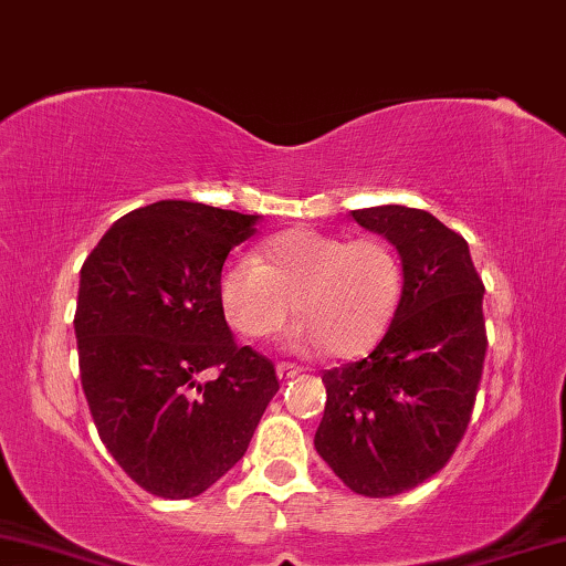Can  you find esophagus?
Segmentation results:
<instances>
[{"instance_id":"1","label":"esophagus","mask_w":566,"mask_h":566,"mask_svg":"<svg viewBox=\"0 0 566 566\" xmlns=\"http://www.w3.org/2000/svg\"><path fill=\"white\" fill-rule=\"evenodd\" d=\"M275 373H277V378H281V380H291V378H296V375L301 373V367L298 365H291V363H277Z\"/></svg>"}]
</instances>
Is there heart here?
<instances>
[{"label":"heart","mask_w":566,"mask_h":566,"mask_svg":"<svg viewBox=\"0 0 566 566\" xmlns=\"http://www.w3.org/2000/svg\"><path fill=\"white\" fill-rule=\"evenodd\" d=\"M403 291V268L390 242L378 237L296 229L265 242L263 263L252 255L229 260L219 277V298L237 332L250 339L275 334L293 311L296 347L324 344L349 357L388 329Z\"/></svg>","instance_id":"obj_1"}]
</instances>
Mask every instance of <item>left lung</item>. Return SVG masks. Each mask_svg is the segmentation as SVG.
Wrapping results in <instances>:
<instances>
[{"instance_id": "left-lung-1", "label": "left lung", "mask_w": 566, "mask_h": 566, "mask_svg": "<svg viewBox=\"0 0 566 566\" xmlns=\"http://www.w3.org/2000/svg\"><path fill=\"white\" fill-rule=\"evenodd\" d=\"M352 219L398 250L403 291L378 347L324 370L314 447L352 493H406L449 462L470 423L485 363L482 285L464 237L423 209L373 207Z\"/></svg>"}]
</instances>
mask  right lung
<instances>
[{
	"label": "right lung",
	"instance_id": "right-lung-1",
	"mask_svg": "<svg viewBox=\"0 0 566 566\" xmlns=\"http://www.w3.org/2000/svg\"><path fill=\"white\" fill-rule=\"evenodd\" d=\"M258 214L158 201L109 227L81 268L73 329L96 431L147 493L186 501L248 452L275 367L229 332L219 298L229 250ZM214 366L218 378L201 381Z\"/></svg>",
	"mask_w": 566,
	"mask_h": 566
}]
</instances>
